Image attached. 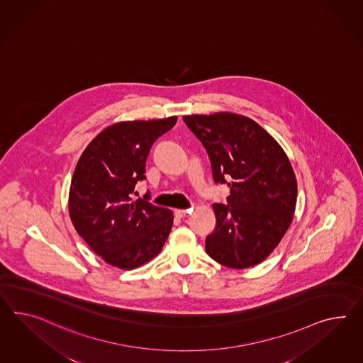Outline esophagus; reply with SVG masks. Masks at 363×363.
Wrapping results in <instances>:
<instances>
[{
  "instance_id": "obj_1",
  "label": "esophagus",
  "mask_w": 363,
  "mask_h": 363,
  "mask_svg": "<svg viewBox=\"0 0 363 363\" xmlns=\"http://www.w3.org/2000/svg\"><path fill=\"white\" fill-rule=\"evenodd\" d=\"M191 212H192V209H188V211H186V209H177L175 214H177V217H179V218H184Z\"/></svg>"
}]
</instances>
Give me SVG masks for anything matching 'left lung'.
Listing matches in <instances>:
<instances>
[{"instance_id":"left-lung-1","label":"left lung","mask_w":363,"mask_h":363,"mask_svg":"<svg viewBox=\"0 0 363 363\" xmlns=\"http://www.w3.org/2000/svg\"><path fill=\"white\" fill-rule=\"evenodd\" d=\"M201 140L228 204H213L216 228L205 240L212 259L247 269L266 259L294 220L298 182L287 154L259 123L237 113L184 116Z\"/></svg>"}]
</instances>
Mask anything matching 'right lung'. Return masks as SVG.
I'll return each mask as SVG.
<instances>
[{
	"label": "right lung",
	"instance_id": "1",
	"mask_svg": "<svg viewBox=\"0 0 363 363\" xmlns=\"http://www.w3.org/2000/svg\"><path fill=\"white\" fill-rule=\"evenodd\" d=\"M177 116L113 123L79 159L68 195L77 234L108 264L133 269L154 259L168 238L174 213L133 199L152 143L174 128Z\"/></svg>",
	"mask_w": 363,
	"mask_h": 363
}]
</instances>
